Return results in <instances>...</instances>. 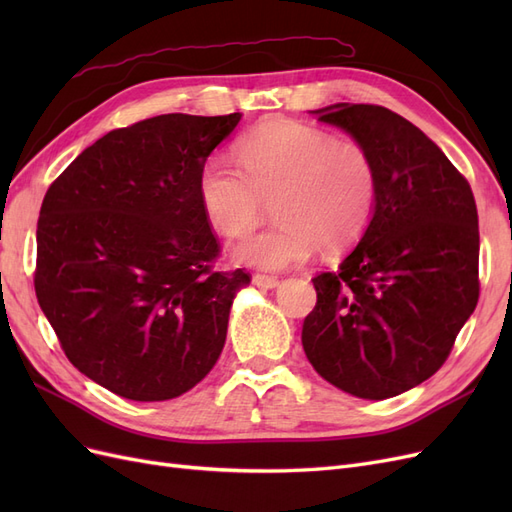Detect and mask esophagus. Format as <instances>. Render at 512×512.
Returning <instances> with one entry per match:
<instances>
[{
    "instance_id": "1",
    "label": "esophagus",
    "mask_w": 512,
    "mask_h": 512,
    "mask_svg": "<svg viewBox=\"0 0 512 512\" xmlns=\"http://www.w3.org/2000/svg\"><path fill=\"white\" fill-rule=\"evenodd\" d=\"M258 288H267V290H273V288H277L280 286V280H277V277H271V275H254V280H252Z\"/></svg>"
}]
</instances>
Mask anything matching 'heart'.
<instances>
[{
  "instance_id": "heart-1",
  "label": "heart",
  "mask_w": 512,
  "mask_h": 512,
  "mask_svg": "<svg viewBox=\"0 0 512 512\" xmlns=\"http://www.w3.org/2000/svg\"><path fill=\"white\" fill-rule=\"evenodd\" d=\"M237 161L215 153L200 166L198 200L226 237L252 230L275 198L277 224L230 247L239 265L286 271L363 237L376 209L378 173L365 147L299 121L262 123L237 143Z\"/></svg>"
}]
</instances>
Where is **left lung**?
I'll return each instance as SVG.
<instances>
[{"label":"left lung","instance_id":"obj_1","mask_svg":"<svg viewBox=\"0 0 512 512\" xmlns=\"http://www.w3.org/2000/svg\"><path fill=\"white\" fill-rule=\"evenodd\" d=\"M376 164L378 196L337 273L314 277L307 361L339 391L389 399L431 378L478 301V213L468 181L414 123L384 106L312 111Z\"/></svg>","mask_w":512,"mask_h":512}]
</instances>
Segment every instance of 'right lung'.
<instances>
[{
    "instance_id": "1",
    "label": "right lung",
    "mask_w": 512,
    "mask_h": 512,
    "mask_svg": "<svg viewBox=\"0 0 512 512\" xmlns=\"http://www.w3.org/2000/svg\"><path fill=\"white\" fill-rule=\"evenodd\" d=\"M239 121L170 113L108 132L42 200L38 303L70 363L119 397H179L220 359L250 275L211 271L198 173Z\"/></svg>"
}]
</instances>
